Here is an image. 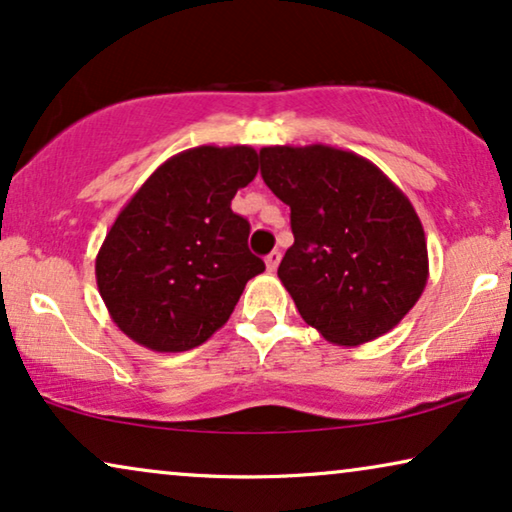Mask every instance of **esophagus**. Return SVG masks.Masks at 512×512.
<instances>
[{
	"label": "esophagus",
	"mask_w": 512,
	"mask_h": 512,
	"mask_svg": "<svg viewBox=\"0 0 512 512\" xmlns=\"http://www.w3.org/2000/svg\"><path fill=\"white\" fill-rule=\"evenodd\" d=\"M279 261H282V251H270V254L265 256V268H268V272H275Z\"/></svg>",
	"instance_id": "esophagus-1"
}]
</instances>
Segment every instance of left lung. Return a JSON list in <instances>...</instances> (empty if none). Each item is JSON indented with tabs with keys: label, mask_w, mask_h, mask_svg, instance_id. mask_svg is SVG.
I'll list each match as a JSON object with an SVG mask.
<instances>
[{
	"label": "left lung",
	"mask_w": 512,
	"mask_h": 512,
	"mask_svg": "<svg viewBox=\"0 0 512 512\" xmlns=\"http://www.w3.org/2000/svg\"><path fill=\"white\" fill-rule=\"evenodd\" d=\"M261 177L291 207L277 275L305 324L333 345L389 333L422 296V221L380 167L326 144L263 146Z\"/></svg>",
	"instance_id": "1"
}]
</instances>
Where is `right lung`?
Segmentation results:
<instances>
[{
    "label": "right lung",
    "mask_w": 512,
    "mask_h": 512,
    "mask_svg": "<svg viewBox=\"0 0 512 512\" xmlns=\"http://www.w3.org/2000/svg\"><path fill=\"white\" fill-rule=\"evenodd\" d=\"M251 146H195L165 160L116 216L95 258L114 324L153 352L212 338L265 263L247 247L249 221L230 209L254 181Z\"/></svg>",
    "instance_id": "obj_1"
}]
</instances>
